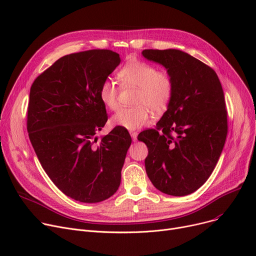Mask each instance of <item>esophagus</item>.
<instances>
[{
	"instance_id": "1",
	"label": "esophagus",
	"mask_w": 256,
	"mask_h": 256,
	"mask_svg": "<svg viewBox=\"0 0 256 256\" xmlns=\"http://www.w3.org/2000/svg\"><path fill=\"white\" fill-rule=\"evenodd\" d=\"M130 136H132V140L136 141V140H137V136H138V132H134V130H130Z\"/></svg>"
}]
</instances>
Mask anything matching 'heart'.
<instances>
[{
    "mask_svg": "<svg viewBox=\"0 0 256 256\" xmlns=\"http://www.w3.org/2000/svg\"><path fill=\"white\" fill-rule=\"evenodd\" d=\"M117 78L122 88L136 87L132 102L135 106L120 108L113 115V126L128 130H136L150 122V110L164 112L173 96L174 80L166 70H158L156 66L144 61H132L124 64L117 72ZM102 102L110 110L118 106L119 88L111 80L102 83L100 90Z\"/></svg>",
    "mask_w": 256,
    "mask_h": 256,
    "instance_id": "obj_1",
    "label": "heart"
}]
</instances>
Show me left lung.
Returning a JSON list of instances; mask_svg holds the SVG:
<instances>
[{
    "instance_id": "8db88e82",
    "label": "left lung",
    "mask_w": 256,
    "mask_h": 256,
    "mask_svg": "<svg viewBox=\"0 0 256 256\" xmlns=\"http://www.w3.org/2000/svg\"><path fill=\"white\" fill-rule=\"evenodd\" d=\"M174 80L167 111L154 128L138 136L148 156L145 169L158 190L172 196L195 192L210 176L227 136V111L220 80L208 65L180 50H144Z\"/></svg>"
}]
</instances>
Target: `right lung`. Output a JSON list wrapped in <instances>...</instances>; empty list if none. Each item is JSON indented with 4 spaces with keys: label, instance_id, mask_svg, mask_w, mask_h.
Returning <instances> with one entry per match:
<instances>
[{
    "label": "right lung",
    "instance_id": "add662e5",
    "mask_svg": "<svg viewBox=\"0 0 256 256\" xmlns=\"http://www.w3.org/2000/svg\"><path fill=\"white\" fill-rule=\"evenodd\" d=\"M119 63L110 50L70 54L30 89L26 130L35 154L58 189L80 202H100L120 184L130 134L116 126L96 137L108 120L98 90Z\"/></svg>",
    "mask_w": 256,
    "mask_h": 256
}]
</instances>
